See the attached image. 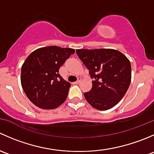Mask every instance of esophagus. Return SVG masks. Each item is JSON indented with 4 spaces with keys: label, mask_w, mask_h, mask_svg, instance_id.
Instances as JSON below:
<instances>
[{
    "label": "esophagus",
    "mask_w": 154,
    "mask_h": 154,
    "mask_svg": "<svg viewBox=\"0 0 154 154\" xmlns=\"http://www.w3.org/2000/svg\"><path fill=\"white\" fill-rule=\"evenodd\" d=\"M81 80H82V79L80 78V77H79V78H78V80H77V81H76L75 83H76V84H77V83H80V82H81Z\"/></svg>",
    "instance_id": "1"
}]
</instances>
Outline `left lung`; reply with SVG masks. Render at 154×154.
I'll use <instances>...</instances> for the list:
<instances>
[{"label": "left lung", "instance_id": "left-lung-1", "mask_svg": "<svg viewBox=\"0 0 154 154\" xmlns=\"http://www.w3.org/2000/svg\"><path fill=\"white\" fill-rule=\"evenodd\" d=\"M76 52L93 79L91 89L84 93L87 102L98 110L112 108L130 86V60L120 51L109 48L77 49Z\"/></svg>", "mask_w": 154, "mask_h": 154}]
</instances>
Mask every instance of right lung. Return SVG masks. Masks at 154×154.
Wrapping results in <instances>:
<instances>
[{"mask_svg":"<svg viewBox=\"0 0 154 154\" xmlns=\"http://www.w3.org/2000/svg\"><path fill=\"white\" fill-rule=\"evenodd\" d=\"M75 50L48 46L32 51L21 66V83L28 99L43 109H54L67 98L69 82L59 69Z\"/></svg>","mask_w":154,"mask_h":154,"instance_id":"right-lung-1","label":"right lung"}]
</instances>
